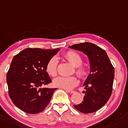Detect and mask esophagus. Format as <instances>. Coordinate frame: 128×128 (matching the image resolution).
Instances as JSON below:
<instances>
[{
	"label": "esophagus",
	"mask_w": 128,
	"mask_h": 128,
	"mask_svg": "<svg viewBox=\"0 0 128 128\" xmlns=\"http://www.w3.org/2000/svg\"><path fill=\"white\" fill-rule=\"evenodd\" d=\"M66 92H68V93H70V94H73V93H74L75 91H71V90H66Z\"/></svg>",
	"instance_id": "1"
}]
</instances>
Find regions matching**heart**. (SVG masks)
<instances>
[{
    "instance_id": "heart-1",
    "label": "heart",
    "mask_w": 128,
    "mask_h": 128,
    "mask_svg": "<svg viewBox=\"0 0 128 128\" xmlns=\"http://www.w3.org/2000/svg\"><path fill=\"white\" fill-rule=\"evenodd\" d=\"M65 58L74 67H76V74L82 78H84L87 75L86 68L82 65L81 56L74 52H68L66 53ZM58 60L56 56L52 58L47 62L46 71L48 74L52 76H55L58 74ZM78 83V80L75 76H58L54 79L53 84L58 88L66 90H70Z\"/></svg>"
}]
</instances>
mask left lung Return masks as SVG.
<instances>
[{
    "label": "left lung",
    "mask_w": 128,
    "mask_h": 128,
    "mask_svg": "<svg viewBox=\"0 0 128 128\" xmlns=\"http://www.w3.org/2000/svg\"><path fill=\"white\" fill-rule=\"evenodd\" d=\"M68 47L85 54L90 64V73L83 83L85 95L82 102L74 105V107L84 114L94 112L102 107L111 96L114 68L106 51L95 44L84 42Z\"/></svg>",
    "instance_id": "obj_1"
}]
</instances>
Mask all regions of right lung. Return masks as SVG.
<instances>
[{
  "label": "right lung",
  "instance_id": "obj_1",
  "mask_svg": "<svg viewBox=\"0 0 128 128\" xmlns=\"http://www.w3.org/2000/svg\"><path fill=\"white\" fill-rule=\"evenodd\" d=\"M60 50L28 48L13 57L6 74V83L11 100L20 109L36 114L49 104L57 88L42 86L52 82L46 65Z\"/></svg>",
  "mask_w": 128,
  "mask_h": 128
}]
</instances>
